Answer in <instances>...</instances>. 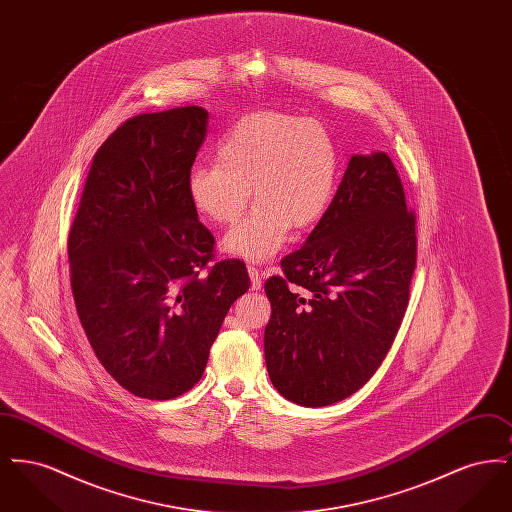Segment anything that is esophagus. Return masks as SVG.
<instances>
[{"label":"esophagus","instance_id":"34e87169","mask_svg":"<svg viewBox=\"0 0 512 512\" xmlns=\"http://www.w3.org/2000/svg\"><path fill=\"white\" fill-rule=\"evenodd\" d=\"M247 272H249V278H251V290H261L263 282H261V272H259V268L249 265Z\"/></svg>","mask_w":512,"mask_h":512}]
</instances>
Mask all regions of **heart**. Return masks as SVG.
Masks as SVG:
<instances>
[{
  "label": "heart",
  "mask_w": 512,
  "mask_h": 512,
  "mask_svg": "<svg viewBox=\"0 0 512 512\" xmlns=\"http://www.w3.org/2000/svg\"><path fill=\"white\" fill-rule=\"evenodd\" d=\"M340 155L317 121L261 111L236 122L217 146V161L194 167L186 195L197 217L230 224L251 213L222 240V249L263 263L288 240L290 228H311L326 213L336 190Z\"/></svg>",
  "instance_id": "obj_1"
}]
</instances>
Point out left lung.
<instances>
[{
	"label": "left lung",
	"instance_id": "obj_1",
	"mask_svg": "<svg viewBox=\"0 0 512 512\" xmlns=\"http://www.w3.org/2000/svg\"><path fill=\"white\" fill-rule=\"evenodd\" d=\"M414 267V213L390 157L353 155L307 242L265 282V361L278 393L326 407L361 390L397 336Z\"/></svg>",
	"mask_w": 512,
	"mask_h": 512
}]
</instances>
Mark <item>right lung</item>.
<instances>
[{
  "mask_svg": "<svg viewBox=\"0 0 512 512\" xmlns=\"http://www.w3.org/2000/svg\"><path fill=\"white\" fill-rule=\"evenodd\" d=\"M203 107L132 117L101 144L69 234L82 328L124 390L165 401L192 390L232 303L244 261L213 259L186 178L207 134Z\"/></svg>",
  "mask_w": 512,
  "mask_h": 512,
  "instance_id": "add662e5",
  "label": "right lung"
}]
</instances>
